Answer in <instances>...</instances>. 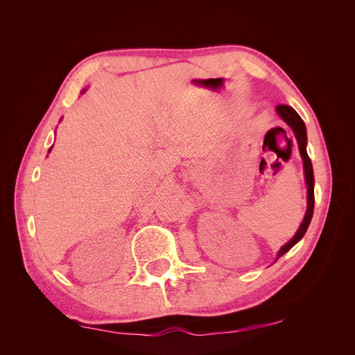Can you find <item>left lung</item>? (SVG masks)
Masks as SVG:
<instances>
[{
  "label": "left lung",
  "instance_id": "obj_1",
  "mask_svg": "<svg viewBox=\"0 0 355 355\" xmlns=\"http://www.w3.org/2000/svg\"><path fill=\"white\" fill-rule=\"evenodd\" d=\"M275 111H277L278 115L282 116V120L290 128H292L295 136H296L299 153H300V157H302V159H304L305 182H306V187H308V204H306L305 218H304L302 223H300V227H299L297 232L295 234V237L290 240L288 243H286L280 250H278V254H277V259H278V257L283 256L284 253H287L290 249H292V247L299 240H302V237H304L308 227H309V222H311V219H313V213H314V171H313V164H311V159H309L308 153H306V127H305V123L302 121V118H300L299 114L292 108V106H288V105H278Z\"/></svg>",
  "mask_w": 355,
  "mask_h": 355
}]
</instances>
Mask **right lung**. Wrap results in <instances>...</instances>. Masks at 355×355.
Here are the masks:
<instances>
[{
  "label": "right lung",
  "mask_w": 355,
  "mask_h": 355,
  "mask_svg": "<svg viewBox=\"0 0 355 355\" xmlns=\"http://www.w3.org/2000/svg\"><path fill=\"white\" fill-rule=\"evenodd\" d=\"M50 149H51V148H50ZM50 149H49V153H50Z\"/></svg>",
  "instance_id": "right-lung-1"
}]
</instances>
